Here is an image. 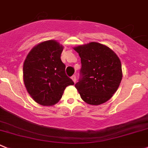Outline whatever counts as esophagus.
Here are the masks:
<instances>
[{
    "label": "esophagus",
    "mask_w": 148,
    "mask_h": 148,
    "mask_svg": "<svg viewBox=\"0 0 148 148\" xmlns=\"http://www.w3.org/2000/svg\"><path fill=\"white\" fill-rule=\"evenodd\" d=\"M71 79H72L73 82H74L75 83L76 81H77V78H76V76L75 75H73L72 77H71Z\"/></svg>",
    "instance_id": "obj_1"
}]
</instances>
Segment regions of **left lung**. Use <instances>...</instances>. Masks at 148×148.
<instances>
[{"instance_id": "8db88e82", "label": "left lung", "mask_w": 148, "mask_h": 148, "mask_svg": "<svg viewBox=\"0 0 148 148\" xmlns=\"http://www.w3.org/2000/svg\"><path fill=\"white\" fill-rule=\"evenodd\" d=\"M81 58L82 78L75 84L85 103L98 106L112 97L122 79L118 56L106 45L95 42L74 47Z\"/></svg>"}]
</instances>
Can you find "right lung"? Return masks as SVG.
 Instances as JSON below:
<instances>
[{
    "label": "right lung",
    "instance_id": "add662e5",
    "mask_svg": "<svg viewBox=\"0 0 148 148\" xmlns=\"http://www.w3.org/2000/svg\"><path fill=\"white\" fill-rule=\"evenodd\" d=\"M62 45L54 40L36 45L29 51L23 65V79L27 92L38 104H56L64 90L74 82L65 73L61 60Z\"/></svg>",
    "mask_w": 148,
    "mask_h": 148
}]
</instances>
